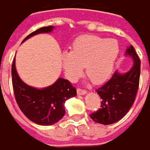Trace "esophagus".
Segmentation results:
<instances>
[{
	"instance_id": "esophagus-1",
	"label": "esophagus",
	"mask_w": 150,
	"mask_h": 150,
	"mask_svg": "<svg viewBox=\"0 0 150 150\" xmlns=\"http://www.w3.org/2000/svg\"><path fill=\"white\" fill-rule=\"evenodd\" d=\"M77 93L80 94V95H81V94H86V93H87V91H86L85 89H81L80 88H77Z\"/></svg>"
}]
</instances>
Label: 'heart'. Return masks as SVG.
I'll use <instances>...</instances> for the list:
<instances>
[{
    "instance_id": "heart-1",
    "label": "heart",
    "mask_w": 150,
    "mask_h": 150,
    "mask_svg": "<svg viewBox=\"0 0 150 150\" xmlns=\"http://www.w3.org/2000/svg\"><path fill=\"white\" fill-rule=\"evenodd\" d=\"M119 54V45L114 39L85 35L78 38L72 50L62 55L66 76L75 81L86 69V74L93 83H101L112 75Z\"/></svg>"
}]
</instances>
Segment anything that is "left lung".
I'll return each mask as SVG.
<instances>
[{"instance_id": "8db88e82", "label": "left lung", "mask_w": 150, "mask_h": 150, "mask_svg": "<svg viewBox=\"0 0 150 150\" xmlns=\"http://www.w3.org/2000/svg\"><path fill=\"white\" fill-rule=\"evenodd\" d=\"M126 55L134 60L131 69L123 75L116 71L108 81L96 89L101 99V105L98 111L90 114V117L96 123L106 125L117 122L129 112L136 100L141 61L133 46L127 49Z\"/></svg>"}]
</instances>
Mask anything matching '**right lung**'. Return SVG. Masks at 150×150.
Returning <instances> with one entry per match:
<instances>
[{
    "instance_id": "1",
    "label": "right lung",
    "mask_w": 150,
    "mask_h": 150,
    "mask_svg": "<svg viewBox=\"0 0 150 150\" xmlns=\"http://www.w3.org/2000/svg\"><path fill=\"white\" fill-rule=\"evenodd\" d=\"M52 30V25L41 27L28 35L23 42L33 35L50 33ZM12 83L14 97L21 112L31 121L40 125H51L61 120L65 114V101L76 95L75 87L62 78L43 89L26 85L17 74L15 58L12 64Z\"/></svg>"
}]
</instances>
